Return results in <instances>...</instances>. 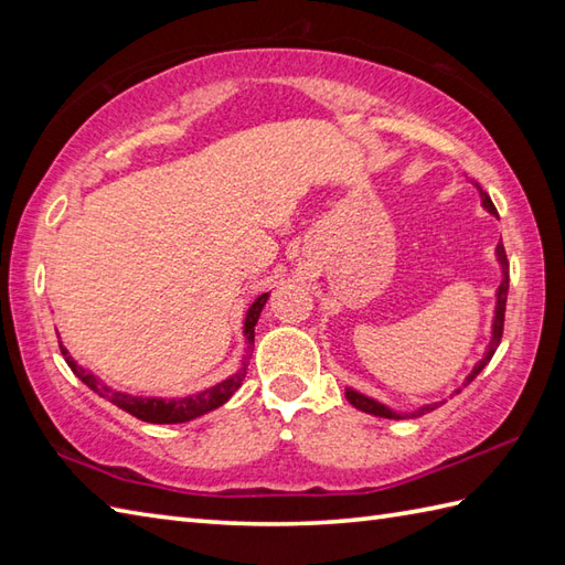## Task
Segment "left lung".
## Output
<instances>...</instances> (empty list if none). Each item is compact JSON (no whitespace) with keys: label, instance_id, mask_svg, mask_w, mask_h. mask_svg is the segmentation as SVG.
Wrapping results in <instances>:
<instances>
[{"label":"left lung","instance_id":"left-lung-1","mask_svg":"<svg viewBox=\"0 0 565 565\" xmlns=\"http://www.w3.org/2000/svg\"><path fill=\"white\" fill-rule=\"evenodd\" d=\"M478 186V184H476ZM478 191H481V203H483V209L488 211V213H493V215H498V211H495V206H493V201H490V196L486 194V191L478 186ZM495 259H498V264H500V271H502V279H500V286H498V291H495V310H493V326H490V342H488V347H486V352H483V356L478 359L476 362V366L471 369V374H468L466 379H463V388L468 386V383H471L478 374H481V371L488 366V362L490 359H493V354H495V350H498V344H500V338H502V322H505V303H508V289H510V264H508V255H505V247H502V243H498V247H495ZM456 393H461V388H456L451 395H456ZM344 398L350 401L356 411H362V413H369V415H376V417H388V419H405V417H419V415H425V413H431L435 411V407H439L441 403H447V401H439V403H425V405H419V407H415V411H407V413H403V411H393V407H388L386 403H381V401H376V398H371V395H364V393H359V391H354V388H350L347 386L344 388Z\"/></svg>","mask_w":565,"mask_h":565}]
</instances>
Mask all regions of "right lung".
I'll return each mask as SVG.
<instances>
[{
    "mask_svg": "<svg viewBox=\"0 0 565 565\" xmlns=\"http://www.w3.org/2000/svg\"><path fill=\"white\" fill-rule=\"evenodd\" d=\"M269 294H262L255 298V303L247 308V316H245V326H243V334H245V354H243V364L235 371L233 376H227L225 381L215 383V386L206 388V391H199V393H191L184 395V398H154V395H130L124 391H116L111 386H106V383L94 376L89 369L79 366L75 359L70 356V352L60 342V352H63L67 366L72 369V374H75L84 386H89L94 393H99L102 398H106L109 403H114L116 407H121V411L130 413L134 417L142 419V423H152V425H179V423H189V419L206 415L215 407H221L223 403H227L233 398V393L243 386L245 374H247V364H249V352L252 347H255V326L259 320V313L264 303H267Z\"/></svg>",
    "mask_w": 565,
    "mask_h": 565,
    "instance_id": "right-lung-1",
    "label": "right lung"
}]
</instances>
